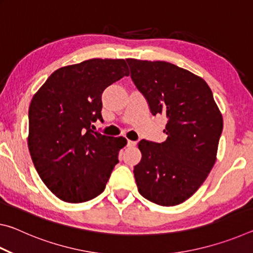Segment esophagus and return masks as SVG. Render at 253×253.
<instances>
[{
    "instance_id": "1",
    "label": "esophagus",
    "mask_w": 253,
    "mask_h": 253,
    "mask_svg": "<svg viewBox=\"0 0 253 253\" xmlns=\"http://www.w3.org/2000/svg\"><path fill=\"white\" fill-rule=\"evenodd\" d=\"M136 142H134V140H127V146L128 147H134L136 146Z\"/></svg>"
}]
</instances>
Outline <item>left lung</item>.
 Masks as SVG:
<instances>
[{
    "mask_svg": "<svg viewBox=\"0 0 253 253\" xmlns=\"http://www.w3.org/2000/svg\"><path fill=\"white\" fill-rule=\"evenodd\" d=\"M130 78L155 116L168 118L165 142L140 140L134 168L138 192L163 207L191 198L216 160L223 119L205 81L165 61L126 59Z\"/></svg>",
    "mask_w": 253,
    "mask_h": 253,
    "instance_id": "8db88e82",
    "label": "left lung"
}]
</instances>
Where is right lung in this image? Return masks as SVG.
Returning <instances> with one entry per match:
<instances>
[{
    "mask_svg": "<svg viewBox=\"0 0 253 253\" xmlns=\"http://www.w3.org/2000/svg\"><path fill=\"white\" fill-rule=\"evenodd\" d=\"M129 75L124 59H90L51 75L29 108V151L38 174L60 200L81 203L102 193L126 145L91 129L101 95Z\"/></svg>",
    "mask_w": 253,
    "mask_h": 253,
    "instance_id": "1",
    "label": "right lung"
}]
</instances>
